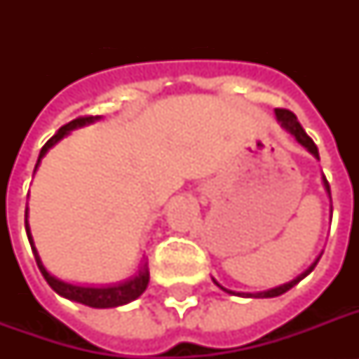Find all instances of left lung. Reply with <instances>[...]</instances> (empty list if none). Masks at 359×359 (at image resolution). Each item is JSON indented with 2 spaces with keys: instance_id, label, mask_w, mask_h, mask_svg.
Returning <instances> with one entry per match:
<instances>
[{
  "instance_id": "8db88e82",
  "label": "left lung",
  "mask_w": 359,
  "mask_h": 359,
  "mask_svg": "<svg viewBox=\"0 0 359 359\" xmlns=\"http://www.w3.org/2000/svg\"><path fill=\"white\" fill-rule=\"evenodd\" d=\"M276 117H278V121H279V123H281V126H283V128L287 130V132H290V134L294 135L296 141H298L300 145L306 147L307 151L311 152L313 156H315L318 160V149H317V145H315V141H313L311 137H309V135L306 134V130L302 128V124L298 123V119H296V115L292 114V111H289V109L278 108V109H276ZM323 182H324V188H326V191H328V196H330V184H328V180H326V177H323ZM318 259H320V255H318L317 259H315V262H313L311 266L307 268L306 272H302L300 276H298V278L292 279V281H289V283L279 285V287H276V289L264 290V292H255V294H251V292H248V294H245V292H238V296H248V298H273V296H281V294H283V292H287V290L292 289V287H294L296 283H300L302 279L306 278V276H309V273L313 272V268L317 266ZM212 281L216 285H218L219 289L225 290V292H229V294H236V292H233V290L222 287V285H219L218 281H216V279H212Z\"/></svg>"
}]
</instances>
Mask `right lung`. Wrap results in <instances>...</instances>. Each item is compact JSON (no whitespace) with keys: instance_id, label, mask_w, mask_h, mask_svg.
Here are the masks:
<instances>
[{"instance_id":"right-lung-1","label":"right lung","mask_w":359,"mask_h":359,"mask_svg":"<svg viewBox=\"0 0 359 359\" xmlns=\"http://www.w3.org/2000/svg\"><path fill=\"white\" fill-rule=\"evenodd\" d=\"M100 117H78V119L70 121L69 124H65L61 128L55 132V135H52L50 140L46 141V145L41 149V154H39V160H36V165H35V171L39 168V163L41 160L44 158L50 149H52L57 141H61L65 135L69 134L70 130L78 128V126H83V124H89V123H95L98 121ZM25 231H27V238H29V244H31V250L35 253V261H36V266L41 270V273L44 276V279L48 281V285L52 287L59 296H63V298H69L72 302H80L83 306H89V307H98V309H106V307H117V306H124V304H128V302L135 300L137 296H141L145 292L147 285H149V270H147V262L143 264L137 276L128 281H124V283L119 285H114V287H80V285H72V283H65L61 279L53 278L52 273L48 272L44 264H42L41 257L36 253L35 250V244H33V236H31V231H29V224H27V210H25Z\"/></svg>"}]
</instances>
